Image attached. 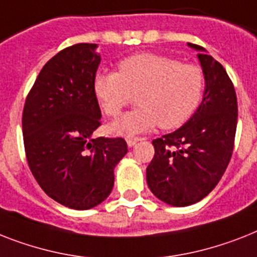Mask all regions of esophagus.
<instances>
[{"instance_id": "esophagus-1", "label": "esophagus", "mask_w": 257, "mask_h": 257, "mask_svg": "<svg viewBox=\"0 0 257 257\" xmlns=\"http://www.w3.org/2000/svg\"><path fill=\"white\" fill-rule=\"evenodd\" d=\"M139 141H141V139H139V137H131V139H126V144H128L129 148L135 147L136 144L139 143Z\"/></svg>"}]
</instances>
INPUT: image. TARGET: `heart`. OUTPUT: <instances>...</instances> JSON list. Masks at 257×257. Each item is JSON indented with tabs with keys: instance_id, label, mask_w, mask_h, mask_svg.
<instances>
[{
	"instance_id": "b5f03b06",
	"label": "heart",
	"mask_w": 257,
	"mask_h": 257,
	"mask_svg": "<svg viewBox=\"0 0 257 257\" xmlns=\"http://www.w3.org/2000/svg\"><path fill=\"white\" fill-rule=\"evenodd\" d=\"M118 70L101 71L93 79L96 99L110 117L118 116L139 93V107L108 126L113 135H137L157 125L178 128L193 116L203 97L204 74L195 64L145 53L122 59Z\"/></svg>"
}]
</instances>
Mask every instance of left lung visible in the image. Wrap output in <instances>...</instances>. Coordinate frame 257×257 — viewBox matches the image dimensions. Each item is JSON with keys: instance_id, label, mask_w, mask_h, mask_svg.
I'll return each instance as SVG.
<instances>
[{"instance_id": "1", "label": "left lung", "mask_w": 257, "mask_h": 257, "mask_svg": "<svg viewBox=\"0 0 257 257\" xmlns=\"http://www.w3.org/2000/svg\"><path fill=\"white\" fill-rule=\"evenodd\" d=\"M204 92L189 121L153 140L154 157L147 169L150 191L165 203L185 207L202 201L218 185L230 162L237 124V100L226 70L198 45Z\"/></svg>"}]
</instances>
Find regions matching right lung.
I'll list each match as a JSON object with an SVG mask.
<instances>
[{"mask_svg":"<svg viewBox=\"0 0 257 257\" xmlns=\"http://www.w3.org/2000/svg\"><path fill=\"white\" fill-rule=\"evenodd\" d=\"M95 43H78L53 56L39 72L22 116L27 162L50 198L88 210L113 189L114 168L128 148L124 139L92 135L101 112L93 92L100 64Z\"/></svg>","mask_w":257,"mask_h":257,"instance_id":"add662e5","label":"right lung"}]
</instances>
